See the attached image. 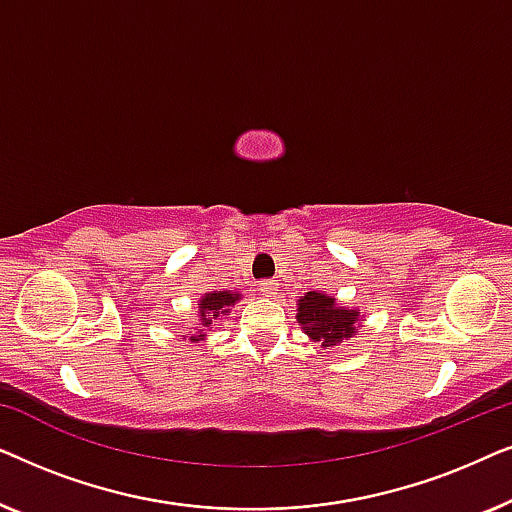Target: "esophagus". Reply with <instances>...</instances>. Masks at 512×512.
<instances>
[{
	"instance_id": "1",
	"label": "esophagus",
	"mask_w": 512,
	"mask_h": 512,
	"mask_svg": "<svg viewBox=\"0 0 512 512\" xmlns=\"http://www.w3.org/2000/svg\"><path fill=\"white\" fill-rule=\"evenodd\" d=\"M258 289H261V293H263L265 298H272V296H277L279 282H277V279H263V282L258 284Z\"/></svg>"
}]
</instances>
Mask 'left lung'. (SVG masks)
Returning <instances> with one entry per match:
<instances>
[{"label": "left lung", "instance_id": "8db88e82", "mask_svg": "<svg viewBox=\"0 0 512 512\" xmlns=\"http://www.w3.org/2000/svg\"><path fill=\"white\" fill-rule=\"evenodd\" d=\"M296 319L312 342H319L321 347H333L359 333L356 326L361 321V312L340 307L335 298L326 293L307 291L298 300Z\"/></svg>", "mask_w": 512, "mask_h": 512}]
</instances>
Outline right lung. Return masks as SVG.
Wrapping results in <instances>:
<instances>
[{"label":"right lung","mask_w":512,"mask_h":512,"mask_svg":"<svg viewBox=\"0 0 512 512\" xmlns=\"http://www.w3.org/2000/svg\"><path fill=\"white\" fill-rule=\"evenodd\" d=\"M237 300H240V293L235 291H214V293H205V296L200 298V331L202 326H212L214 319H219L221 314L228 312L230 305H235ZM205 335H193V342L195 340H202Z\"/></svg>","instance_id":"obj_1"}]
</instances>
